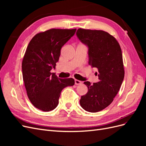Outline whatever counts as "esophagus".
<instances>
[{
	"mask_svg": "<svg viewBox=\"0 0 146 146\" xmlns=\"http://www.w3.org/2000/svg\"><path fill=\"white\" fill-rule=\"evenodd\" d=\"M80 84H82V82L78 80H75V85H80Z\"/></svg>",
	"mask_w": 146,
	"mask_h": 146,
	"instance_id": "1",
	"label": "esophagus"
}]
</instances>
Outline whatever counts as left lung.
I'll use <instances>...</instances> for the list:
<instances>
[{
	"mask_svg": "<svg viewBox=\"0 0 146 146\" xmlns=\"http://www.w3.org/2000/svg\"><path fill=\"white\" fill-rule=\"evenodd\" d=\"M76 35L88 48V64L98 70L99 81L84 84L88 92L81 97L80 104L87 111L96 113L111 104L124 78L122 51L111 35L102 30L78 29Z\"/></svg>",
	"mask_w": 146,
	"mask_h": 146,
	"instance_id": "left-lung-1",
	"label": "left lung"
}]
</instances>
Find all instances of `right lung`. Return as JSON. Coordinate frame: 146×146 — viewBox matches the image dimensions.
I'll list each match as a JSON object with an SVG mask.
<instances>
[{
	"label": "right lung",
	"mask_w": 146,
	"mask_h": 146,
	"mask_svg": "<svg viewBox=\"0 0 146 146\" xmlns=\"http://www.w3.org/2000/svg\"><path fill=\"white\" fill-rule=\"evenodd\" d=\"M75 29H50L36 34L27 46L22 63L27 96L35 107L43 111L54 110L61 92L73 86V78L61 79L51 73L55 69L61 48L76 32Z\"/></svg>",
	"instance_id": "obj_1"
}]
</instances>
